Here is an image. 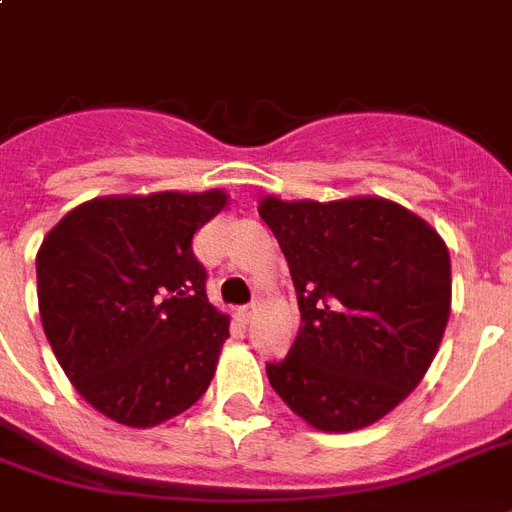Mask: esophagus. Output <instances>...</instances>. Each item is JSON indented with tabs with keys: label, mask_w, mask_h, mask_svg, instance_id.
<instances>
[{
	"label": "esophagus",
	"mask_w": 512,
	"mask_h": 512,
	"mask_svg": "<svg viewBox=\"0 0 512 512\" xmlns=\"http://www.w3.org/2000/svg\"><path fill=\"white\" fill-rule=\"evenodd\" d=\"M257 308H260V300H252V303L249 305H244V308H241V316H244V319H252V316H255L257 313Z\"/></svg>",
	"instance_id": "1"
}]
</instances>
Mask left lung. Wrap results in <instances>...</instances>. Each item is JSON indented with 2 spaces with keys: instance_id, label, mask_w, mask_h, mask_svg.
<instances>
[{
  "instance_id": "1",
  "label": "left lung",
  "mask_w": 512,
  "mask_h": 512,
  "mask_svg": "<svg viewBox=\"0 0 512 512\" xmlns=\"http://www.w3.org/2000/svg\"><path fill=\"white\" fill-rule=\"evenodd\" d=\"M287 257L300 332L265 366L281 401L324 433L393 412L433 364L452 313V260L420 215L382 196L257 207Z\"/></svg>"
}]
</instances>
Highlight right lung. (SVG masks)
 I'll list each match as a JSON object with an SVG mask.
<instances>
[{
    "mask_svg": "<svg viewBox=\"0 0 512 512\" xmlns=\"http://www.w3.org/2000/svg\"><path fill=\"white\" fill-rule=\"evenodd\" d=\"M225 204L220 188L98 196L44 236V335L79 396L108 420L154 428L215 377L231 319L207 300L191 241Z\"/></svg>",
    "mask_w": 512,
    "mask_h": 512,
    "instance_id": "obj_1",
    "label": "right lung"
}]
</instances>
